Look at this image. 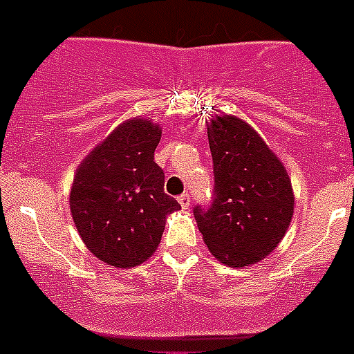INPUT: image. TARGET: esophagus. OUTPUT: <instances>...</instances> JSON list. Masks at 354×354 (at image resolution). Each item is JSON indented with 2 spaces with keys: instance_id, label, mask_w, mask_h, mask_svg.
<instances>
[{
  "instance_id": "1",
  "label": "esophagus",
  "mask_w": 354,
  "mask_h": 354,
  "mask_svg": "<svg viewBox=\"0 0 354 354\" xmlns=\"http://www.w3.org/2000/svg\"><path fill=\"white\" fill-rule=\"evenodd\" d=\"M179 203H180V207H183V209H189V205H191L189 194H187V193L180 194V196H179Z\"/></svg>"
}]
</instances>
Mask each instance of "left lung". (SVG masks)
Wrapping results in <instances>:
<instances>
[{"instance_id":"left-lung-1","label":"left lung","mask_w":354,"mask_h":354,"mask_svg":"<svg viewBox=\"0 0 354 354\" xmlns=\"http://www.w3.org/2000/svg\"><path fill=\"white\" fill-rule=\"evenodd\" d=\"M214 198L193 214L212 256L228 267H249L270 254L293 217V187L277 156L256 129L235 115L210 121Z\"/></svg>"}]
</instances>
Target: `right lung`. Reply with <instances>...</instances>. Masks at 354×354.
<instances>
[{
    "label": "right lung",
    "mask_w": 354,
    "mask_h": 354,
    "mask_svg": "<svg viewBox=\"0 0 354 354\" xmlns=\"http://www.w3.org/2000/svg\"><path fill=\"white\" fill-rule=\"evenodd\" d=\"M160 124L128 119L82 160L70 191V210L80 239L103 263L142 265L158 249L167 216L179 202L163 191L154 161Z\"/></svg>",
    "instance_id": "add662e5"
}]
</instances>
